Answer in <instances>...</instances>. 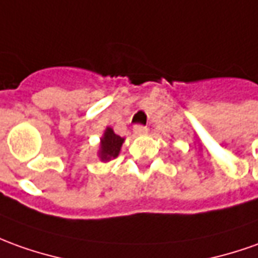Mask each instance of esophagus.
<instances>
[{"instance_id": "obj_1", "label": "esophagus", "mask_w": 258, "mask_h": 258, "mask_svg": "<svg viewBox=\"0 0 258 258\" xmlns=\"http://www.w3.org/2000/svg\"><path fill=\"white\" fill-rule=\"evenodd\" d=\"M133 132L136 135H145L147 132V126L145 125H135L133 126Z\"/></svg>"}]
</instances>
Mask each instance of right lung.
Returning a JSON list of instances; mask_svg holds the SVG:
<instances>
[{
	"instance_id": "add662e5",
	"label": "right lung",
	"mask_w": 258,
	"mask_h": 258,
	"mask_svg": "<svg viewBox=\"0 0 258 258\" xmlns=\"http://www.w3.org/2000/svg\"><path fill=\"white\" fill-rule=\"evenodd\" d=\"M123 143V139L115 135L111 127H108L104 133V138L101 139V150H99V157L104 161L115 159L119 154L120 146Z\"/></svg>"
}]
</instances>
